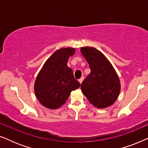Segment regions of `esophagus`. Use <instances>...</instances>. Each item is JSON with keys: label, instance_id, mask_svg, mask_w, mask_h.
I'll return each instance as SVG.
<instances>
[{"label": "esophagus", "instance_id": "obj_1", "mask_svg": "<svg viewBox=\"0 0 148 148\" xmlns=\"http://www.w3.org/2000/svg\"><path fill=\"white\" fill-rule=\"evenodd\" d=\"M84 77L82 76V77H81L79 79V82L80 84H82V83L83 82V81H84Z\"/></svg>", "mask_w": 148, "mask_h": 148}]
</instances>
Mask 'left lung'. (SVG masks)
<instances>
[{"label": "left lung", "mask_w": 148, "mask_h": 148, "mask_svg": "<svg viewBox=\"0 0 148 148\" xmlns=\"http://www.w3.org/2000/svg\"><path fill=\"white\" fill-rule=\"evenodd\" d=\"M81 52L91 70L81 86L82 93L96 108L110 106L121 91L120 79L116 71L104 54L96 48L85 46L81 48Z\"/></svg>", "instance_id": "1"}]
</instances>
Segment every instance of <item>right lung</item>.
<instances>
[{
	"label": "right lung",
	"mask_w": 148,
	"mask_h": 148,
	"mask_svg": "<svg viewBox=\"0 0 148 148\" xmlns=\"http://www.w3.org/2000/svg\"><path fill=\"white\" fill-rule=\"evenodd\" d=\"M74 48H62L56 50L44 64L34 84V92L40 104L46 108L57 109L62 106L72 91L80 87L73 72L67 66Z\"/></svg>",
	"instance_id": "obj_1"
}]
</instances>
